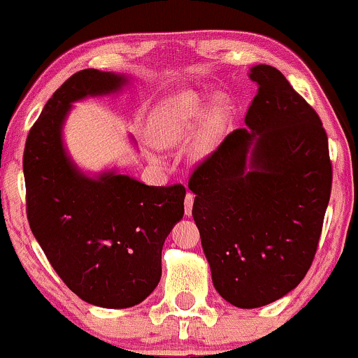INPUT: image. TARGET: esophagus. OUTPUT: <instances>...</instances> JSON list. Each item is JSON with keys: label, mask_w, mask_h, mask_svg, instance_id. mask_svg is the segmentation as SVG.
Here are the masks:
<instances>
[{"label": "esophagus", "mask_w": 358, "mask_h": 358, "mask_svg": "<svg viewBox=\"0 0 358 358\" xmlns=\"http://www.w3.org/2000/svg\"><path fill=\"white\" fill-rule=\"evenodd\" d=\"M193 201H194V194L188 192L187 194H185V215H187V216L192 215Z\"/></svg>", "instance_id": "esophagus-1"}]
</instances>
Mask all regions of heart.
I'll return each instance as SVG.
<instances>
[{"mask_svg":"<svg viewBox=\"0 0 358 358\" xmlns=\"http://www.w3.org/2000/svg\"><path fill=\"white\" fill-rule=\"evenodd\" d=\"M205 114L201 99L193 92H183L162 101L153 108L148 119V132L158 145L170 147L187 140ZM221 106L213 107L203 122L201 130L194 135L192 148L203 155L215 143L221 124Z\"/></svg>","mask_w":358,"mask_h":358,"instance_id":"heart-1","label":"heart"}]
</instances>
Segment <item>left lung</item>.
<instances>
[{
	"label": "left lung",
	"mask_w": 358,
	"mask_h": 358,
	"mask_svg": "<svg viewBox=\"0 0 358 358\" xmlns=\"http://www.w3.org/2000/svg\"><path fill=\"white\" fill-rule=\"evenodd\" d=\"M250 78V129L229 134L188 180L213 284L241 309L271 304L304 279L332 189L317 112L275 67L255 66Z\"/></svg>",
	"instance_id": "8db88e82"
}]
</instances>
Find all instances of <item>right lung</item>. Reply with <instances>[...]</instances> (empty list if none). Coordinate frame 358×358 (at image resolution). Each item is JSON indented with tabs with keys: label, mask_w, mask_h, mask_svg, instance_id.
I'll return each instance as SVG.
<instances>
[{
	"label": "right lung",
	"mask_w": 358,
	"mask_h": 358,
	"mask_svg": "<svg viewBox=\"0 0 358 358\" xmlns=\"http://www.w3.org/2000/svg\"><path fill=\"white\" fill-rule=\"evenodd\" d=\"M124 76L84 69L49 99L26 138L22 171L29 228L72 292L89 304L125 309L150 296L162 248L183 218L185 187H148L127 175L89 178L61 140L71 103L119 90Z\"/></svg>",
	"instance_id": "right-lung-1"
}]
</instances>
